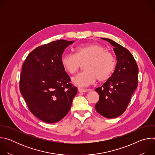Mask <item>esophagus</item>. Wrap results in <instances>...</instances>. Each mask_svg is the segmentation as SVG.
<instances>
[{"instance_id":"obj_1","label":"esophagus","mask_w":155,"mask_h":155,"mask_svg":"<svg viewBox=\"0 0 155 155\" xmlns=\"http://www.w3.org/2000/svg\"><path fill=\"white\" fill-rule=\"evenodd\" d=\"M78 90L80 93H85V92H87V90H86V89H83V88H81V87H78Z\"/></svg>"}]
</instances>
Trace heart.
Wrapping results in <instances>:
<instances>
[{"label":"heart","instance_id":"obj_1","mask_svg":"<svg viewBox=\"0 0 155 155\" xmlns=\"http://www.w3.org/2000/svg\"><path fill=\"white\" fill-rule=\"evenodd\" d=\"M97 43L84 44L75 48V54L64 55L61 63L70 74H75L84 64V71L72 78V82L81 87L108 80L113 74L116 62L113 54Z\"/></svg>","mask_w":155,"mask_h":155}]
</instances>
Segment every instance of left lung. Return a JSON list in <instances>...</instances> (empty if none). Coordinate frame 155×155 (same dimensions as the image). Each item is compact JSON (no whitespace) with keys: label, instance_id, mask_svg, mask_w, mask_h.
Returning <instances> with one entry per match:
<instances>
[{"label":"left lung","instance_id":"left-lung-1","mask_svg":"<svg viewBox=\"0 0 155 155\" xmlns=\"http://www.w3.org/2000/svg\"><path fill=\"white\" fill-rule=\"evenodd\" d=\"M114 47L117 65L114 72L101 87L95 90L99 99L95 105L96 111L107 118L122 115L138 85L139 69L132 54L111 39L101 38Z\"/></svg>","mask_w":155,"mask_h":155}]
</instances>
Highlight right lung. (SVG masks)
Here are the masks:
<instances>
[{
	"instance_id": "obj_1",
	"label": "right lung",
	"mask_w": 155,
	"mask_h": 155,
	"mask_svg": "<svg viewBox=\"0 0 155 155\" xmlns=\"http://www.w3.org/2000/svg\"><path fill=\"white\" fill-rule=\"evenodd\" d=\"M74 41L59 40L39 46L23 64L20 92L31 113L45 123L62 120L77 93L61 63L64 50Z\"/></svg>"
}]
</instances>
